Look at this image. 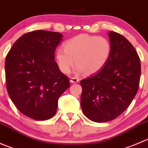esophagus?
<instances>
[{
    "label": "esophagus",
    "mask_w": 148,
    "mask_h": 148,
    "mask_svg": "<svg viewBox=\"0 0 148 148\" xmlns=\"http://www.w3.org/2000/svg\"><path fill=\"white\" fill-rule=\"evenodd\" d=\"M79 79L76 78V77H72V78H71V79H70V82L72 83V84H74V83H77L79 82Z\"/></svg>",
    "instance_id": "esophagus-1"
}]
</instances>
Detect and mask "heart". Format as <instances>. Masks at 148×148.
<instances>
[{
  "label": "heart",
  "instance_id": "b5f03b06",
  "mask_svg": "<svg viewBox=\"0 0 148 148\" xmlns=\"http://www.w3.org/2000/svg\"><path fill=\"white\" fill-rule=\"evenodd\" d=\"M64 49L56 52V59L60 71L69 74L74 64L76 72L92 74L101 70L110 59L112 45L104 36L79 34L66 41Z\"/></svg>",
  "mask_w": 148,
  "mask_h": 148
}]
</instances>
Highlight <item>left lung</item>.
I'll return each mask as SVG.
<instances>
[{
	"instance_id": "obj_1",
	"label": "left lung",
	"mask_w": 148,
	"mask_h": 148,
	"mask_svg": "<svg viewBox=\"0 0 148 148\" xmlns=\"http://www.w3.org/2000/svg\"><path fill=\"white\" fill-rule=\"evenodd\" d=\"M110 59L97 72L81 80V107L90 120L104 122L120 116L138 92L141 66L136 50L118 33L108 34Z\"/></svg>"
}]
</instances>
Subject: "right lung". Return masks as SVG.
Instances as JSON below:
<instances>
[{
	"instance_id": "1",
	"label": "right lung",
	"mask_w": 148,
	"mask_h": 148,
	"mask_svg": "<svg viewBox=\"0 0 148 148\" xmlns=\"http://www.w3.org/2000/svg\"><path fill=\"white\" fill-rule=\"evenodd\" d=\"M62 34L53 31L26 33L14 43L5 58L6 87L18 110L35 120L56 114L59 97L70 86L55 62Z\"/></svg>"
}]
</instances>
